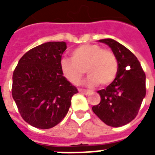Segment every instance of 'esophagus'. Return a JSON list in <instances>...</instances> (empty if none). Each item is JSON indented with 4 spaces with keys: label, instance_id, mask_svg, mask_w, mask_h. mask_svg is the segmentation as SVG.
<instances>
[{
    "label": "esophagus",
    "instance_id": "34e87169",
    "mask_svg": "<svg viewBox=\"0 0 155 155\" xmlns=\"http://www.w3.org/2000/svg\"><path fill=\"white\" fill-rule=\"evenodd\" d=\"M79 92H80V93H81V94H89V91H84V90H82V89H79Z\"/></svg>",
    "mask_w": 155,
    "mask_h": 155
}]
</instances>
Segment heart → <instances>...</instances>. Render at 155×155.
Instances as JSON below:
<instances>
[{
  "label": "heart",
  "mask_w": 155,
  "mask_h": 155,
  "mask_svg": "<svg viewBox=\"0 0 155 155\" xmlns=\"http://www.w3.org/2000/svg\"><path fill=\"white\" fill-rule=\"evenodd\" d=\"M71 60L63 58L60 65L68 81L77 84L85 73L89 76L84 84L92 87L100 83L107 85L113 82L118 73V61L114 54L95 44L82 45L71 51Z\"/></svg>",
  "instance_id": "heart-1"
}]
</instances>
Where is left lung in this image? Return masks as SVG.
I'll return each instance as SVG.
<instances>
[{"mask_svg":"<svg viewBox=\"0 0 155 155\" xmlns=\"http://www.w3.org/2000/svg\"><path fill=\"white\" fill-rule=\"evenodd\" d=\"M98 41L113 51L118 61V73L110 84L98 91L101 101L92 110L109 126H123L136 117L145 97V74L136 56L123 45L112 39Z\"/></svg>","mask_w":155,"mask_h":155,"instance_id":"8db88e82","label":"left lung"}]
</instances>
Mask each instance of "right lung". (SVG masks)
I'll return each mask as SVG.
<instances>
[{
	"label": "right lung",
	"instance_id": "add662e5",
	"mask_svg": "<svg viewBox=\"0 0 155 155\" xmlns=\"http://www.w3.org/2000/svg\"><path fill=\"white\" fill-rule=\"evenodd\" d=\"M64 41H51L27 51L12 76V97L25 122L38 129H51L64 119L77 88L61 70Z\"/></svg>",
	"mask_w": 155,
	"mask_h": 155
}]
</instances>
